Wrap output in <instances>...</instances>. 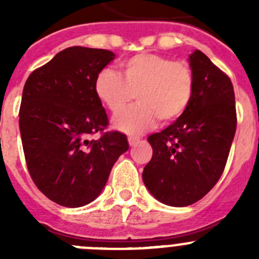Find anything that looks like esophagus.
<instances>
[{
  "label": "esophagus",
  "mask_w": 259,
  "mask_h": 259,
  "mask_svg": "<svg viewBox=\"0 0 259 259\" xmlns=\"http://www.w3.org/2000/svg\"><path fill=\"white\" fill-rule=\"evenodd\" d=\"M139 141H140V139H139V137H135V136H128V144H130V145H131V146L136 145V144L139 143Z\"/></svg>",
  "instance_id": "esophagus-1"
}]
</instances>
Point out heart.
<instances>
[{
    "label": "heart",
    "mask_w": 259,
    "mask_h": 259,
    "mask_svg": "<svg viewBox=\"0 0 259 259\" xmlns=\"http://www.w3.org/2000/svg\"><path fill=\"white\" fill-rule=\"evenodd\" d=\"M120 67L122 75L104 68L95 80L96 96L113 114L124 111L137 97V106L114 119L116 130L139 135L155 125L158 119L174 122L188 109L194 79L185 62L143 53L124 61Z\"/></svg>",
    "instance_id": "heart-1"
}]
</instances>
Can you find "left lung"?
<instances>
[{
    "label": "left lung",
    "instance_id": "obj_1",
    "mask_svg": "<svg viewBox=\"0 0 259 259\" xmlns=\"http://www.w3.org/2000/svg\"><path fill=\"white\" fill-rule=\"evenodd\" d=\"M189 66L194 79L191 104L172 124L148 137L153 157L143 171L153 197L176 207L197 202L217 184L237 122L230 77L200 50L189 56Z\"/></svg>",
    "mask_w": 259,
    "mask_h": 259
}]
</instances>
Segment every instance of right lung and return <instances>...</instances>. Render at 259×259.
Returning a JSON list of instances; mask_svg holds the SVG:
<instances>
[{"mask_svg":"<svg viewBox=\"0 0 259 259\" xmlns=\"http://www.w3.org/2000/svg\"><path fill=\"white\" fill-rule=\"evenodd\" d=\"M115 54L71 47L37 68L23 88L19 128L29 175L49 200L66 207L88 205L98 197L127 137L104 132L107 115L95 92L97 74Z\"/></svg>","mask_w":259,"mask_h":259,"instance_id":"1","label":"right lung"}]
</instances>
